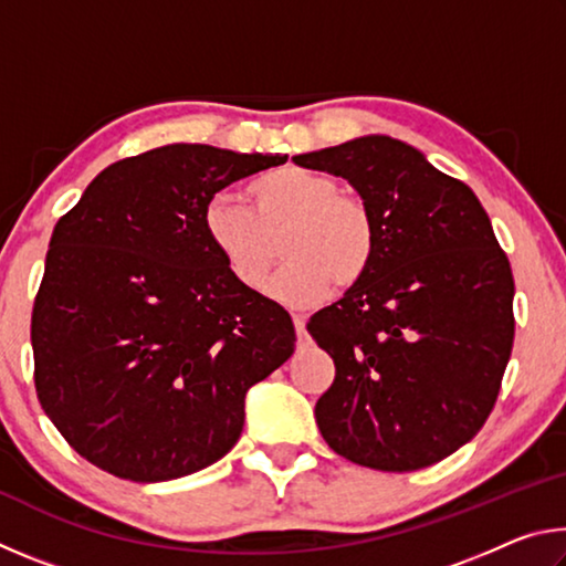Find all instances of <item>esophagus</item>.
Returning <instances> with one entry per match:
<instances>
[{
  "label": "esophagus",
  "instance_id": "esophagus-1",
  "mask_svg": "<svg viewBox=\"0 0 566 566\" xmlns=\"http://www.w3.org/2000/svg\"><path fill=\"white\" fill-rule=\"evenodd\" d=\"M294 332H296V342H300V347L306 342V322L302 314H294Z\"/></svg>",
  "mask_w": 566,
  "mask_h": 566
}]
</instances>
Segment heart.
Masks as SVG:
<instances>
[{"instance_id": "b5f03b06", "label": "heart", "mask_w": 566, "mask_h": 566, "mask_svg": "<svg viewBox=\"0 0 566 566\" xmlns=\"http://www.w3.org/2000/svg\"><path fill=\"white\" fill-rule=\"evenodd\" d=\"M249 205L217 195L202 212V229L227 272L244 290H262L282 242L284 270L270 294L290 306H314L334 282L352 286L369 272L377 254V224L359 197L339 191L337 179L286 167L247 187Z\"/></svg>"}]
</instances>
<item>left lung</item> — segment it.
<instances>
[{"label": "left lung", "instance_id": "left-lung-1", "mask_svg": "<svg viewBox=\"0 0 566 566\" xmlns=\"http://www.w3.org/2000/svg\"><path fill=\"white\" fill-rule=\"evenodd\" d=\"M292 159L347 179L377 224L369 272L306 324L334 359L314 407L324 442L381 472L434 464L484 427L512 354L514 276L490 217L399 139Z\"/></svg>", "mask_w": 566, "mask_h": 566}]
</instances>
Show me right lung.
I'll return each mask as SVG.
<instances>
[{
  "instance_id": "right-lung-1",
  "label": "right lung",
  "mask_w": 566,
  "mask_h": 566,
  "mask_svg": "<svg viewBox=\"0 0 566 566\" xmlns=\"http://www.w3.org/2000/svg\"><path fill=\"white\" fill-rule=\"evenodd\" d=\"M167 145L109 165L60 217L32 306L34 389L76 454L132 482L199 472L237 444L247 389L292 357V317L209 247L217 191L284 165Z\"/></svg>"
}]
</instances>
